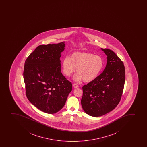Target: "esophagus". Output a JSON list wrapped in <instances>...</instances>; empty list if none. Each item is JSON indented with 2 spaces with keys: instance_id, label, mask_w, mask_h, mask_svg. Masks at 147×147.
I'll list each match as a JSON object with an SVG mask.
<instances>
[{
  "instance_id": "1",
  "label": "esophagus",
  "mask_w": 147,
  "mask_h": 147,
  "mask_svg": "<svg viewBox=\"0 0 147 147\" xmlns=\"http://www.w3.org/2000/svg\"><path fill=\"white\" fill-rule=\"evenodd\" d=\"M73 86L74 87V88H76L78 87V84H76V83H74V84H73Z\"/></svg>"
}]
</instances>
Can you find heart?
I'll return each instance as SVG.
<instances>
[{
  "mask_svg": "<svg viewBox=\"0 0 147 147\" xmlns=\"http://www.w3.org/2000/svg\"><path fill=\"white\" fill-rule=\"evenodd\" d=\"M103 66L104 60L101 56L86 52L73 53L71 57L66 56L62 61L63 71L66 76H71L77 67L78 73L74 76L76 81H94L101 74Z\"/></svg>",
  "mask_w": 147,
  "mask_h": 147,
  "instance_id": "obj_1",
  "label": "heart"
}]
</instances>
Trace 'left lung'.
Instances as JSON below:
<instances>
[{
    "instance_id": "left-lung-1",
    "label": "left lung",
    "mask_w": 147,
    "mask_h": 147,
    "mask_svg": "<svg viewBox=\"0 0 147 147\" xmlns=\"http://www.w3.org/2000/svg\"><path fill=\"white\" fill-rule=\"evenodd\" d=\"M101 49L107 55L106 67L96 79L82 87L81 102L83 109L93 117L106 114L118 105L125 85L123 62L111 50Z\"/></svg>"
}]
</instances>
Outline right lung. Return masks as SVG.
Masks as SVG:
<instances>
[{
  "label": "right lung",
  "instance_id": "obj_1",
  "mask_svg": "<svg viewBox=\"0 0 147 147\" xmlns=\"http://www.w3.org/2000/svg\"><path fill=\"white\" fill-rule=\"evenodd\" d=\"M64 42L42 45L25 62L24 79L29 101L41 111L54 114L64 106L72 83L61 71V53Z\"/></svg>",
  "mask_w": 147,
  "mask_h": 147
}]
</instances>
